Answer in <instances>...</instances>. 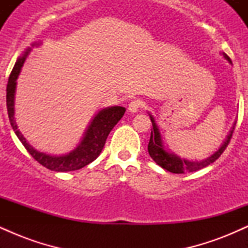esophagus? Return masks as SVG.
Here are the masks:
<instances>
[{
  "instance_id": "esophagus-1",
  "label": "esophagus",
  "mask_w": 248,
  "mask_h": 248,
  "mask_svg": "<svg viewBox=\"0 0 248 248\" xmlns=\"http://www.w3.org/2000/svg\"><path fill=\"white\" fill-rule=\"evenodd\" d=\"M143 106V102H142L140 99H135V100H132L128 105V110L130 113H136L140 108Z\"/></svg>"
}]
</instances>
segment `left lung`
<instances>
[{
	"instance_id": "8db88e82",
	"label": "left lung",
	"mask_w": 248,
	"mask_h": 248,
	"mask_svg": "<svg viewBox=\"0 0 248 248\" xmlns=\"http://www.w3.org/2000/svg\"><path fill=\"white\" fill-rule=\"evenodd\" d=\"M225 58L227 59L230 62L231 59L230 57L226 55V53H223ZM150 116V120L153 122V128H152V134H150V140L149 143H148V153H149L150 157L153 158L158 166L163 168V169L168 170V171L173 172V173H184V172H192V171H197L199 169H203L215 162L216 160H218L220 157L221 154L224 153V150L226 149V147L229 146L230 141H231V138L233 135V132H234V128L237 122H234L233 124L231 132H230L229 136L225 140L224 144L219 148V150H217L212 156H210L209 158L206 160L202 161V162H192V161H186V160H182L181 157L178 156L173 155V154H169L167 150H164L163 144H162V140H161V134L160 130H158L157 124H155V120L152 115Z\"/></svg>"
}]
</instances>
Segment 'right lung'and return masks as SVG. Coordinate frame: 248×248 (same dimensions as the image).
<instances>
[{
	"label": "right lung",
	"instance_id": "obj_1",
	"mask_svg": "<svg viewBox=\"0 0 248 248\" xmlns=\"http://www.w3.org/2000/svg\"><path fill=\"white\" fill-rule=\"evenodd\" d=\"M30 49L25 51L22 57L17 59L15 66L11 71L9 76V80L7 85V109L8 116H9L10 124L13 127L14 132L22 142V144L28 150V153L32 156L35 160L42 164L43 167L47 169L53 170V171H73V170H79L81 168L86 167L91 162H93L100 155L102 148L106 143L108 134L114 128V126L120 121L124 116L126 108L120 106H114L109 108H105L100 110L93 121L91 122L90 127L85 133L84 139L81 143L76 148L73 152L69 155L65 156H51L44 153L37 152L28 143L22 133L17 129L15 118H14V98H15V88H16V79L21 72V67L23 66V62L27 58L28 52Z\"/></svg>",
	"mask_w": 248,
	"mask_h": 248
}]
</instances>
